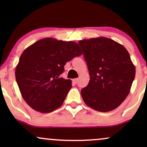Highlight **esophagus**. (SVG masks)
I'll return each mask as SVG.
<instances>
[{"label":"esophagus","instance_id":"1","mask_svg":"<svg viewBox=\"0 0 147 147\" xmlns=\"http://www.w3.org/2000/svg\"><path fill=\"white\" fill-rule=\"evenodd\" d=\"M78 80H79V79H73V80H72V82H73V83L74 84H77V82H78Z\"/></svg>","mask_w":147,"mask_h":147}]
</instances>
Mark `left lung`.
<instances>
[{
    "label": "left lung",
    "instance_id": "1",
    "mask_svg": "<svg viewBox=\"0 0 147 147\" xmlns=\"http://www.w3.org/2000/svg\"><path fill=\"white\" fill-rule=\"evenodd\" d=\"M90 75L81 90L84 102L99 112L114 110L129 95L136 68L123 45L106 37L79 41Z\"/></svg>",
    "mask_w": 147,
    "mask_h": 147
}]
</instances>
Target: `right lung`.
<instances>
[{"instance_id":"add662e5","label":"right lung","mask_w":147,"mask_h":147,"mask_svg":"<svg viewBox=\"0 0 147 147\" xmlns=\"http://www.w3.org/2000/svg\"><path fill=\"white\" fill-rule=\"evenodd\" d=\"M82 55L74 41L45 38L23 51L15 70L22 97L32 109L50 113L63 104L72 87L71 80L61 77L64 65Z\"/></svg>"}]
</instances>
